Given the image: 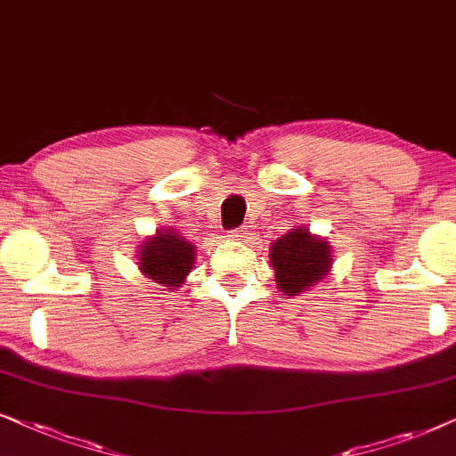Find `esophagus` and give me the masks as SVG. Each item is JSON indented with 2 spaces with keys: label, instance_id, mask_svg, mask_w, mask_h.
Returning <instances> with one entry per match:
<instances>
[{
  "label": "esophagus",
  "instance_id": "34e87169",
  "mask_svg": "<svg viewBox=\"0 0 456 456\" xmlns=\"http://www.w3.org/2000/svg\"><path fill=\"white\" fill-rule=\"evenodd\" d=\"M248 235H250V227H246V224H241V227L232 229V232H229V238L232 240H244V238H248Z\"/></svg>",
  "mask_w": 456,
  "mask_h": 456
}]
</instances>
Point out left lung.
Here are the masks:
<instances>
[{
	"mask_svg": "<svg viewBox=\"0 0 456 456\" xmlns=\"http://www.w3.org/2000/svg\"><path fill=\"white\" fill-rule=\"evenodd\" d=\"M271 263L275 281L285 296L308 291L331 269V254L327 241L313 238L306 229H291L271 248Z\"/></svg>",
	"mask_w": 456,
	"mask_h": 456,
	"instance_id": "1",
	"label": "left lung"
}]
</instances>
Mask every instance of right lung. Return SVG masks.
Returning <instances> with one entry per match:
<instances>
[{"instance_id":"add662e5","label":"right lung","mask_w":456,"mask_h":456,"mask_svg":"<svg viewBox=\"0 0 456 456\" xmlns=\"http://www.w3.org/2000/svg\"><path fill=\"white\" fill-rule=\"evenodd\" d=\"M193 263V246L173 232H158L139 252L142 273L156 283H165L168 289L181 288Z\"/></svg>"}]
</instances>
